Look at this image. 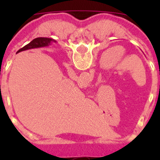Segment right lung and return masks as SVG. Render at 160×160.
Segmentation results:
<instances>
[{
	"instance_id": "right-lung-1",
	"label": "right lung",
	"mask_w": 160,
	"mask_h": 160,
	"mask_svg": "<svg viewBox=\"0 0 160 160\" xmlns=\"http://www.w3.org/2000/svg\"><path fill=\"white\" fill-rule=\"evenodd\" d=\"M53 38H37L35 39L27 44L26 46L22 47V49H20L18 52H22L24 50H27V49H36V48H42L46 47V46H49L52 42H55Z\"/></svg>"
}]
</instances>
